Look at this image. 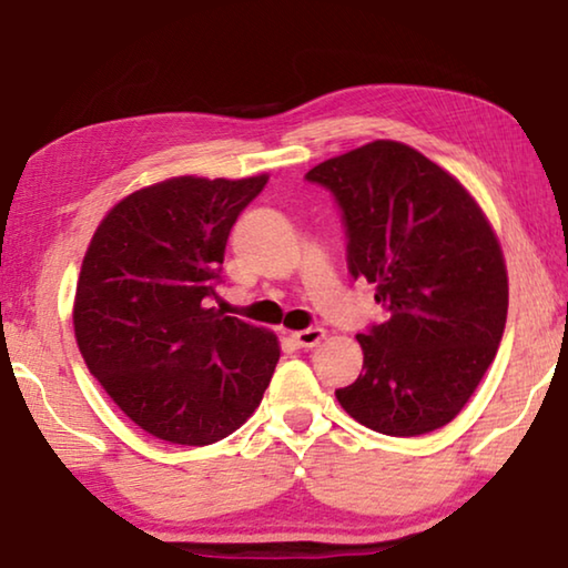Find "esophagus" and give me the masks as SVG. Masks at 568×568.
Listing matches in <instances>:
<instances>
[{
  "label": "esophagus",
  "mask_w": 568,
  "mask_h": 568,
  "mask_svg": "<svg viewBox=\"0 0 568 568\" xmlns=\"http://www.w3.org/2000/svg\"><path fill=\"white\" fill-rule=\"evenodd\" d=\"M293 343L297 348H315L323 338H325V331L323 328H307V331H295L291 333Z\"/></svg>",
  "instance_id": "1"
}]
</instances>
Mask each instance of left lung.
Listing matches in <instances>:
<instances>
[{
	"label": "left lung",
	"instance_id": "left-lung-1",
	"mask_svg": "<svg viewBox=\"0 0 568 568\" xmlns=\"http://www.w3.org/2000/svg\"><path fill=\"white\" fill-rule=\"evenodd\" d=\"M343 210L348 271L376 285L386 321L358 333L363 373L335 398L386 436L454 420L506 328L501 245L474 195L426 155L376 140L305 175Z\"/></svg>",
	"mask_w": 568,
	"mask_h": 568
}]
</instances>
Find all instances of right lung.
<instances>
[{"label": "right lung", "mask_w": 568, "mask_h": 568, "mask_svg": "<svg viewBox=\"0 0 568 568\" xmlns=\"http://www.w3.org/2000/svg\"><path fill=\"white\" fill-rule=\"evenodd\" d=\"M180 175L122 197L94 230L74 293V338L132 423L207 446L261 406L281 358L273 331L207 307L230 227L265 187Z\"/></svg>", "instance_id": "1"}]
</instances>
